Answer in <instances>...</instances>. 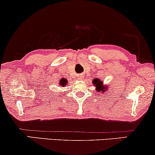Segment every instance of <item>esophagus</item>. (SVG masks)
<instances>
[{
  "mask_svg": "<svg viewBox=\"0 0 155 155\" xmlns=\"http://www.w3.org/2000/svg\"><path fill=\"white\" fill-rule=\"evenodd\" d=\"M78 80H80V81H82V80H84V76L83 75H79V76H78Z\"/></svg>",
  "mask_w": 155,
  "mask_h": 155,
  "instance_id": "esophagus-1",
  "label": "esophagus"
}]
</instances>
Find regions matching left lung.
Wrapping results in <instances>:
<instances>
[{
	"label": "left lung",
	"mask_w": 155,
	"mask_h": 155,
	"mask_svg": "<svg viewBox=\"0 0 155 155\" xmlns=\"http://www.w3.org/2000/svg\"><path fill=\"white\" fill-rule=\"evenodd\" d=\"M93 84L94 86H95V87L97 88L96 90H97V92H104V90H107L106 88L105 87H101V84H103V82H101V81L99 79H95L93 80Z\"/></svg>",
	"instance_id": "8db88e82"
}]
</instances>
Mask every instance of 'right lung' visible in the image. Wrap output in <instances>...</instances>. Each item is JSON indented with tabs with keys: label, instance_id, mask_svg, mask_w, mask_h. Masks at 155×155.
Returning <instances> with one entry per match:
<instances>
[{
	"label": "right lung",
	"instance_id": "obj_1",
	"mask_svg": "<svg viewBox=\"0 0 155 155\" xmlns=\"http://www.w3.org/2000/svg\"><path fill=\"white\" fill-rule=\"evenodd\" d=\"M65 84V83L63 82H63H62V81H61V82H60V85H62V86H63V87Z\"/></svg>",
	"mask_w": 155,
	"mask_h": 155
}]
</instances>
